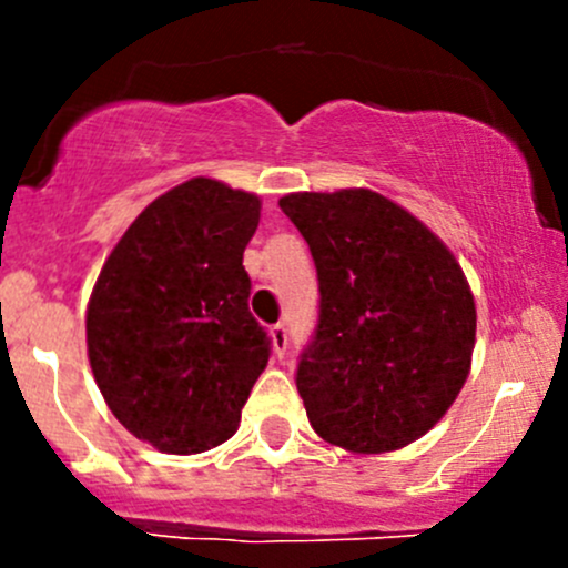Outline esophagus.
Returning a JSON list of instances; mask_svg holds the SVG:
<instances>
[{"mask_svg":"<svg viewBox=\"0 0 568 568\" xmlns=\"http://www.w3.org/2000/svg\"><path fill=\"white\" fill-rule=\"evenodd\" d=\"M268 335H272L274 357L283 359L285 357V348H288V329H285L283 324H274L272 329H268Z\"/></svg>","mask_w":568,"mask_h":568,"instance_id":"34e87169","label":"esophagus"}]
</instances>
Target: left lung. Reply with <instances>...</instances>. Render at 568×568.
Listing matches in <instances>:
<instances>
[{"instance_id":"8db88e82","label":"left lung","mask_w":568,"mask_h":568,"mask_svg":"<svg viewBox=\"0 0 568 568\" xmlns=\"http://www.w3.org/2000/svg\"><path fill=\"white\" fill-rule=\"evenodd\" d=\"M280 209L318 274L316 329L296 365L307 420L354 454L415 443L469 374L475 302L462 266L371 189L285 194Z\"/></svg>"}]
</instances>
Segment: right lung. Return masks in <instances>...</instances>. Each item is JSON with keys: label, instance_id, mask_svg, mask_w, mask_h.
Returning a JSON list of instances; mask_svg holds the SVG:
<instances>
[{"label": "right lung", "instance_id": "1", "mask_svg": "<svg viewBox=\"0 0 568 568\" xmlns=\"http://www.w3.org/2000/svg\"><path fill=\"white\" fill-rule=\"evenodd\" d=\"M261 200L192 178L153 200L106 257L88 307V354L112 415L164 454L236 434L272 354L250 313L244 247Z\"/></svg>", "mask_w": 568, "mask_h": 568}]
</instances>
